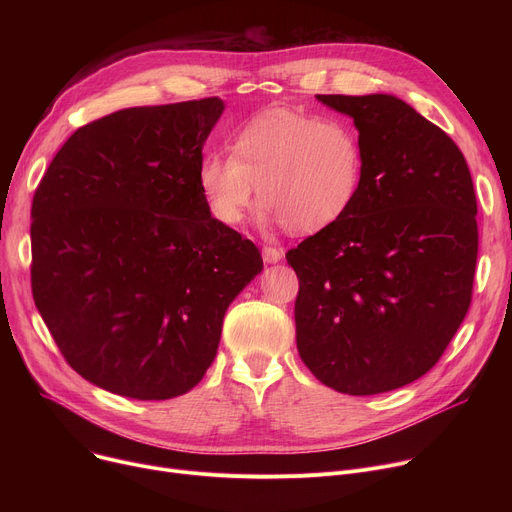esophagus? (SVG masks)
<instances>
[{
  "mask_svg": "<svg viewBox=\"0 0 512 512\" xmlns=\"http://www.w3.org/2000/svg\"><path fill=\"white\" fill-rule=\"evenodd\" d=\"M261 255H263L265 263H278L282 259V251L276 247H263Z\"/></svg>",
  "mask_w": 512,
  "mask_h": 512,
  "instance_id": "1",
  "label": "esophagus"
}]
</instances>
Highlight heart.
Masks as SVG:
<instances>
[{
    "label": "heart",
    "instance_id": "heart-1",
    "mask_svg": "<svg viewBox=\"0 0 512 512\" xmlns=\"http://www.w3.org/2000/svg\"><path fill=\"white\" fill-rule=\"evenodd\" d=\"M197 180L211 215L224 226L245 220L257 186L261 226L317 234L357 201L363 149L344 120L270 110L234 134L232 155L205 153Z\"/></svg>",
    "mask_w": 512,
    "mask_h": 512
}]
</instances>
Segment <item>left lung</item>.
Segmentation results:
<instances>
[{"mask_svg": "<svg viewBox=\"0 0 512 512\" xmlns=\"http://www.w3.org/2000/svg\"><path fill=\"white\" fill-rule=\"evenodd\" d=\"M353 118L363 182L340 222L286 253L299 276L297 348L342 394L432 369L471 305L477 201L461 149L394 95H315Z\"/></svg>", "mask_w": 512, "mask_h": 512, "instance_id": "obj_1", "label": "left lung"}]
</instances>
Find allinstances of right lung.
Segmentation results:
<instances>
[{
    "mask_svg": "<svg viewBox=\"0 0 512 512\" xmlns=\"http://www.w3.org/2000/svg\"><path fill=\"white\" fill-rule=\"evenodd\" d=\"M224 101L128 107L78 128L31 209L33 297L68 365L107 392L168 400L213 363L263 259L213 218L197 170Z\"/></svg>",
    "mask_w": 512,
    "mask_h": 512,
    "instance_id": "add662e5",
    "label": "right lung"
}]
</instances>
